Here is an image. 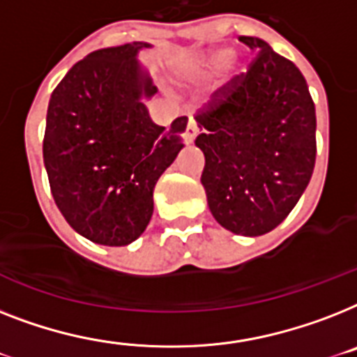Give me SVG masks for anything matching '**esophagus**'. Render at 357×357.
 <instances>
[{
    "mask_svg": "<svg viewBox=\"0 0 357 357\" xmlns=\"http://www.w3.org/2000/svg\"><path fill=\"white\" fill-rule=\"evenodd\" d=\"M198 133H199V128H198V124H196V121H194V119H188L187 130H185V133H183L185 143H188V144L192 143Z\"/></svg>",
    "mask_w": 357,
    "mask_h": 357,
    "instance_id": "obj_1",
    "label": "esophagus"
}]
</instances>
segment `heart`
I'll return each instance as SVG.
<instances>
[{"mask_svg":"<svg viewBox=\"0 0 357 357\" xmlns=\"http://www.w3.org/2000/svg\"><path fill=\"white\" fill-rule=\"evenodd\" d=\"M227 58H229L227 49H213V51H208V53L205 54V56L199 58L198 63L194 66L190 77L192 78L207 77L211 71H214V69L220 68L222 63H225Z\"/></svg>","mask_w":357,"mask_h":357,"instance_id":"1","label":"heart"}]
</instances>
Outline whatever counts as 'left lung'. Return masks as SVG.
Here are the masks:
<instances>
[{
    "label": "left lung",
    "mask_w": 357,
    "mask_h": 357,
    "mask_svg": "<svg viewBox=\"0 0 357 357\" xmlns=\"http://www.w3.org/2000/svg\"><path fill=\"white\" fill-rule=\"evenodd\" d=\"M255 60L196 115L202 185L214 220L234 234L273 231L297 205L315 165V106L303 73L255 36Z\"/></svg>",
    "instance_id": "1"
}]
</instances>
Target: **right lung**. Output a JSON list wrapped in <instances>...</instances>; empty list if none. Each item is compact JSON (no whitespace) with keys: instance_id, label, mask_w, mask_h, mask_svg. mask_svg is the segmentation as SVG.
<instances>
[{"instance_id":"obj_1","label":"right lung","mask_w":357,"mask_h":357,"mask_svg":"<svg viewBox=\"0 0 357 357\" xmlns=\"http://www.w3.org/2000/svg\"><path fill=\"white\" fill-rule=\"evenodd\" d=\"M146 42L98 49L54 88L43 163L54 204L78 234L102 245L137 240L153 213V187L183 149L188 119L158 126L143 98L158 93L137 62Z\"/></svg>"}]
</instances>
